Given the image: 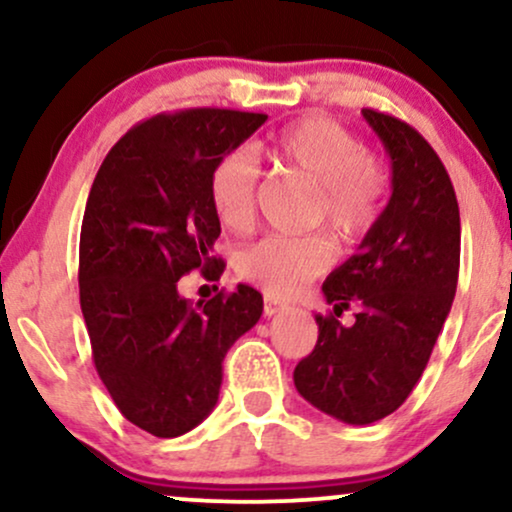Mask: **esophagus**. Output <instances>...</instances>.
<instances>
[{
  "label": "esophagus",
  "mask_w": 512,
  "mask_h": 512,
  "mask_svg": "<svg viewBox=\"0 0 512 512\" xmlns=\"http://www.w3.org/2000/svg\"><path fill=\"white\" fill-rule=\"evenodd\" d=\"M286 305L284 303H279V301H274V298H264V315L267 317H272V315H276V313H281V310H284Z\"/></svg>",
  "instance_id": "1"
}]
</instances>
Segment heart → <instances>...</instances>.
<instances>
[{"label":"heart","mask_w":512,"mask_h":512,"mask_svg":"<svg viewBox=\"0 0 512 512\" xmlns=\"http://www.w3.org/2000/svg\"><path fill=\"white\" fill-rule=\"evenodd\" d=\"M269 151L315 187V223H325L334 238L349 243L373 226L385 173L349 129L327 117H308L281 129ZM257 182L260 170L248 151H231L216 163L209 197L228 231L243 233L255 221ZM332 262L334 245L325 236H267L240 252L236 269L267 296L291 298Z\"/></svg>","instance_id":"heart-1"}]
</instances>
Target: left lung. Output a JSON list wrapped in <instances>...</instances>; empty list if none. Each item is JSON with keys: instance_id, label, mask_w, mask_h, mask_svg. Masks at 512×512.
<instances>
[{"instance_id": "1", "label": "left lung", "mask_w": 512, "mask_h": 512, "mask_svg": "<svg viewBox=\"0 0 512 512\" xmlns=\"http://www.w3.org/2000/svg\"><path fill=\"white\" fill-rule=\"evenodd\" d=\"M392 163V195L354 255L322 284L330 315L293 383L334 419H385L419 383L452 308L460 272V207L431 144L397 117L363 110ZM357 310L344 328L336 317Z\"/></svg>"}]
</instances>
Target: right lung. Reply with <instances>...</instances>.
Here are the masks:
<instances>
[{
    "label": "right lung",
    "instance_id": "1",
    "mask_svg": "<svg viewBox=\"0 0 512 512\" xmlns=\"http://www.w3.org/2000/svg\"><path fill=\"white\" fill-rule=\"evenodd\" d=\"M264 120L219 108L151 117L110 149L88 192L79 298L93 363L122 416L156 438L207 419L223 356L262 315L248 284L192 305L178 281L192 269L221 276L209 180Z\"/></svg>",
    "mask_w": 512,
    "mask_h": 512
}]
</instances>
